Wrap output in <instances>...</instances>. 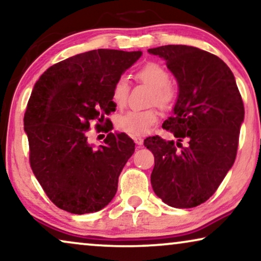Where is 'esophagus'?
I'll use <instances>...</instances> for the list:
<instances>
[{
  "instance_id": "1",
  "label": "esophagus",
  "mask_w": 261,
  "mask_h": 261,
  "mask_svg": "<svg viewBox=\"0 0 261 261\" xmlns=\"http://www.w3.org/2000/svg\"><path fill=\"white\" fill-rule=\"evenodd\" d=\"M134 141L138 146H141L142 144H144V139H141V138H134Z\"/></svg>"
}]
</instances>
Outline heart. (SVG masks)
Here are the masks:
<instances>
[{"label": "heart", "mask_w": 261, "mask_h": 261, "mask_svg": "<svg viewBox=\"0 0 261 261\" xmlns=\"http://www.w3.org/2000/svg\"><path fill=\"white\" fill-rule=\"evenodd\" d=\"M135 77L152 89L151 103H155L164 109H169L174 105L177 99V89L170 82V73L165 67L156 63L145 64L135 72ZM129 91L130 87L127 78H117L112 89V99L116 107L122 108L126 106ZM158 120L159 112L155 108L129 110L119 116L116 126L123 133L139 138L147 135Z\"/></svg>", "instance_id": "obj_1"}]
</instances>
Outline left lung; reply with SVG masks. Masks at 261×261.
<instances>
[{
  "mask_svg": "<svg viewBox=\"0 0 261 261\" xmlns=\"http://www.w3.org/2000/svg\"><path fill=\"white\" fill-rule=\"evenodd\" d=\"M148 52L165 59L179 85L172 116L163 124L178 141L158 135L144 141L154 155L152 188L170 206L194 208L215 194L233 166L244 102L233 72L217 56L187 45Z\"/></svg>",
  "mask_w": 261,
  "mask_h": 261,
  "instance_id": "obj_1",
  "label": "left lung"
}]
</instances>
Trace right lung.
Here are the masks:
<instances>
[{
  "label": "right lung",
  "instance_id": "right-lung-1",
  "mask_svg": "<svg viewBox=\"0 0 261 261\" xmlns=\"http://www.w3.org/2000/svg\"><path fill=\"white\" fill-rule=\"evenodd\" d=\"M140 51L94 49L55 64L35 83L24 113L30 164L53 204L71 214L98 212L114 198L134 153L124 133H108L98 149L88 144L91 121L115 110L112 89Z\"/></svg>",
  "mask_w": 261,
  "mask_h": 261
}]
</instances>
